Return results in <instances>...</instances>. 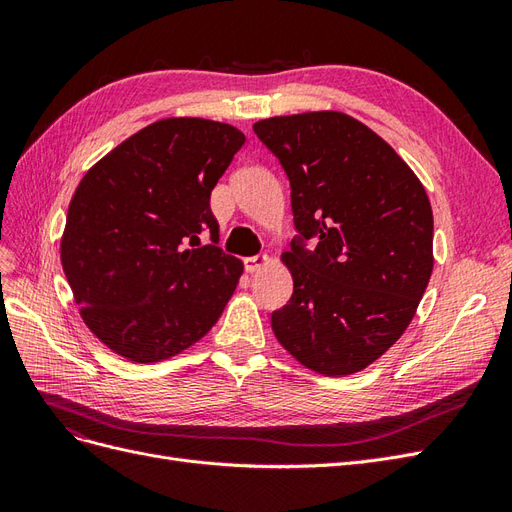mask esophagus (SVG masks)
<instances>
[{
	"mask_svg": "<svg viewBox=\"0 0 512 512\" xmlns=\"http://www.w3.org/2000/svg\"><path fill=\"white\" fill-rule=\"evenodd\" d=\"M243 262H245V269H247V271H250V273H256V271H260V269H265L271 260H269V256H267V254H258V256L245 258Z\"/></svg>",
	"mask_w": 512,
	"mask_h": 512,
	"instance_id": "obj_1",
	"label": "esophagus"
}]
</instances>
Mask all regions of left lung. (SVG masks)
I'll use <instances>...</instances> for the list:
<instances>
[{"instance_id": "left-lung-1", "label": "left lung", "mask_w": 512, "mask_h": 512, "mask_svg": "<svg viewBox=\"0 0 512 512\" xmlns=\"http://www.w3.org/2000/svg\"><path fill=\"white\" fill-rule=\"evenodd\" d=\"M254 132L290 181L294 290L273 333L324 376L365 369L408 329L433 271L423 183L365 123L337 111L271 117ZM314 238L317 247L306 250Z\"/></svg>"}]
</instances>
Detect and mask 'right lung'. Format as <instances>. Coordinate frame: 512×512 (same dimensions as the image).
<instances>
[{
    "instance_id": "right-lung-1",
    "label": "right lung",
    "mask_w": 512,
    "mask_h": 512,
    "mask_svg": "<svg viewBox=\"0 0 512 512\" xmlns=\"http://www.w3.org/2000/svg\"><path fill=\"white\" fill-rule=\"evenodd\" d=\"M228 123H151L87 170L61 237V265L81 316L134 363L175 356L207 335L243 273L224 254L209 200L243 147ZM212 243L198 248L199 235Z\"/></svg>"
}]
</instances>
